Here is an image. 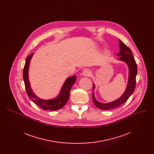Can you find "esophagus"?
Here are the masks:
<instances>
[{
    "mask_svg": "<svg viewBox=\"0 0 154 154\" xmlns=\"http://www.w3.org/2000/svg\"><path fill=\"white\" fill-rule=\"evenodd\" d=\"M91 74V72L88 69H85L82 72V75L84 76H89Z\"/></svg>",
    "mask_w": 154,
    "mask_h": 154,
    "instance_id": "34e87169",
    "label": "esophagus"
}]
</instances>
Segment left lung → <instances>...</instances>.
Wrapping results in <instances>:
<instances>
[{
    "label": "left lung",
    "instance_id": "1",
    "mask_svg": "<svg viewBox=\"0 0 154 154\" xmlns=\"http://www.w3.org/2000/svg\"><path fill=\"white\" fill-rule=\"evenodd\" d=\"M119 45L120 50L119 52L117 54V56L120 57L119 60L125 62L128 65L129 68V78L128 85L122 95L117 100L108 103H102L98 102L96 99L94 92H93L92 99L94 103L98 109L100 110L112 109L126 102L134 92L136 87V78L137 73V67L135 59L133 56L132 51L120 40H119ZM95 88V84H93V90H94Z\"/></svg>",
    "mask_w": 154,
    "mask_h": 154
}]
</instances>
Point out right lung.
I'll use <instances>...</instances> for the list:
<instances>
[{
  "mask_svg": "<svg viewBox=\"0 0 154 154\" xmlns=\"http://www.w3.org/2000/svg\"><path fill=\"white\" fill-rule=\"evenodd\" d=\"M33 55V54H31L26 59V62L23 71V78L27 95L33 102L43 110L52 111L59 110L62 109L66 104L69 99L71 88L76 80V76L73 75L66 79L60 90V94L57 97L50 100L42 99L36 96L33 93L30 86L28 71L30 61Z\"/></svg>",
  "mask_w": 154,
  "mask_h": 154,
  "instance_id": "1",
  "label": "right lung"
}]
</instances>
